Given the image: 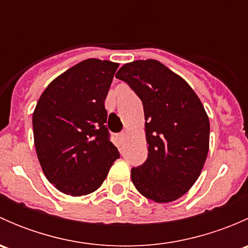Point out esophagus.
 Masks as SVG:
<instances>
[{"label": "esophagus", "mask_w": 248, "mask_h": 248, "mask_svg": "<svg viewBox=\"0 0 248 248\" xmlns=\"http://www.w3.org/2000/svg\"><path fill=\"white\" fill-rule=\"evenodd\" d=\"M126 136H127L126 133H120L119 134V138H120V140H122V141H124V140L126 139Z\"/></svg>", "instance_id": "1"}]
</instances>
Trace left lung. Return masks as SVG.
<instances>
[{"label": "left lung", "instance_id": "1", "mask_svg": "<svg viewBox=\"0 0 248 248\" xmlns=\"http://www.w3.org/2000/svg\"><path fill=\"white\" fill-rule=\"evenodd\" d=\"M141 99L147 159L132 168L139 193L170 202L189 191L206 161L210 122L204 106L185 79L157 60H137L116 73Z\"/></svg>", "mask_w": 248, "mask_h": 248}]
</instances>
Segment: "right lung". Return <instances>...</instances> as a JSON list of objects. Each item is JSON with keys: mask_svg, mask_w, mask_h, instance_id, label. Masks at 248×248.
I'll return each instance as SVG.
<instances>
[{"mask_svg": "<svg viewBox=\"0 0 248 248\" xmlns=\"http://www.w3.org/2000/svg\"><path fill=\"white\" fill-rule=\"evenodd\" d=\"M119 63L87 59L55 78L32 124L37 157L49 182L72 197L101 187L120 157L109 140L104 101Z\"/></svg>", "mask_w": 248, "mask_h": 248, "instance_id": "1", "label": "right lung"}]
</instances>
